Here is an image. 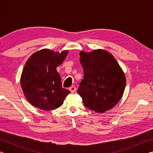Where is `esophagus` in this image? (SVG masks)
I'll return each instance as SVG.
<instances>
[{"label": "esophagus", "mask_w": 153, "mask_h": 153, "mask_svg": "<svg viewBox=\"0 0 153 153\" xmlns=\"http://www.w3.org/2000/svg\"><path fill=\"white\" fill-rule=\"evenodd\" d=\"M76 90H77V88L75 86H71V87L69 88V90H70V92L71 93H74L76 91Z\"/></svg>", "instance_id": "1"}]
</instances>
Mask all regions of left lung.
I'll use <instances>...</instances> for the list:
<instances>
[{"instance_id": "obj_1", "label": "left lung", "mask_w": 153, "mask_h": 153, "mask_svg": "<svg viewBox=\"0 0 153 153\" xmlns=\"http://www.w3.org/2000/svg\"><path fill=\"white\" fill-rule=\"evenodd\" d=\"M79 61L84 79L77 94L84 105L95 112L103 113L117 104L125 90V74L115 57L104 49L81 51Z\"/></svg>"}]
</instances>
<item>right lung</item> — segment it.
Masks as SVG:
<instances>
[{
  "mask_svg": "<svg viewBox=\"0 0 153 153\" xmlns=\"http://www.w3.org/2000/svg\"><path fill=\"white\" fill-rule=\"evenodd\" d=\"M68 50L61 53L48 48L35 52L25 63L20 84L27 101L43 111L54 110L63 105L70 92L62 88L56 67L62 64Z\"/></svg>",
  "mask_w": 153,
  "mask_h": 153,
  "instance_id": "add662e5",
  "label": "right lung"
}]
</instances>
